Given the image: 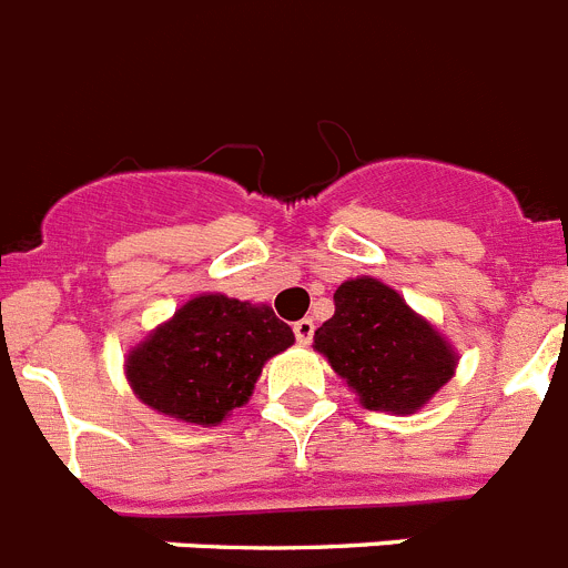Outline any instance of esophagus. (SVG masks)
Masks as SVG:
<instances>
[{
    "mask_svg": "<svg viewBox=\"0 0 568 568\" xmlns=\"http://www.w3.org/2000/svg\"><path fill=\"white\" fill-rule=\"evenodd\" d=\"M293 333H295V341H298V344H310V341H313V333H315L313 318L295 321V324H293Z\"/></svg>",
    "mask_w": 568,
    "mask_h": 568,
    "instance_id": "1",
    "label": "esophagus"
}]
</instances>
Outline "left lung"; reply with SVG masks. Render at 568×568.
<instances>
[{
  "instance_id": "1",
  "label": "left lung",
  "mask_w": 568,
  "mask_h": 568,
  "mask_svg": "<svg viewBox=\"0 0 568 568\" xmlns=\"http://www.w3.org/2000/svg\"><path fill=\"white\" fill-rule=\"evenodd\" d=\"M333 301L335 315L315 329L313 346L361 406L413 415L455 375L453 344L378 278L344 281Z\"/></svg>"
}]
</instances>
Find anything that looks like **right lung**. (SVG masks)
Wrapping results in <instances>:
<instances>
[{
    "label": "right lung",
    "instance_id": "1",
    "mask_svg": "<svg viewBox=\"0 0 568 568\" xmlns=\"http://www.w3.org/2000/svg\"><path fill=\"white\" fill-rule=\"evenodd\" d=\"M295 341L267 304L195 295L124 361L142 404L184 424H222L244 406L267 358Z\"/></svg>",
    "mask_w": 568,
    "mask_h": 568
}]
</instances>
